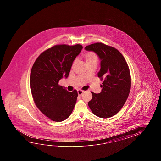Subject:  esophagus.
<instances>
[{
  "instance_id": "1",
  "label": "esophagus",
  "mask_w": 161,
  "mask_h": 161,
  "mask_svg": "<svg viewBox=\"0 0 161 161\" xmlns=\"http://www.w3.org/2000/svg\"><path fill=\"white\" fill-rule=\"evenodd\" d=\"M83 92H83V91H82V90H78V95H79V96H82Z\"/></svg>"
}]
</instances>
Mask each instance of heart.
I'll return each mask as SVG.
<instances>
[{"label":"heart","mask_w":161,"mask_h":161,"mask_svg":"<svg viewBox=\"0 0 161 161\" xmlns=\"http://www.w3.org/2000/svg\"><path fill=\"white\" fill-rule=\"evenodd\" d=\"M84 57H85L87 64H89L92 62H97V60H98L97 56L95 53L92 52H89L86 53L84 55ZM76 62V60L74 62V64Z\"/></svg>","instance_id":"obj_1"}]
</instances>
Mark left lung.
Instances as JSON below:
<instances>
[{
	"label": "left lung",
	"mask_w": 161,
	"mask_h": 161,
	"mask_svg": "<svg viewBox=\"0 0 161 161\" xmlns=\"http://www.w3.org/2000/svg\"><path fill=\"white\" fill-rule=\"evenodd\" d=\"M85 49L94 52L100 60L98 76L103 80L101 92H92L88 105L97 116L106 119L114 116L126 102L130 92V71L123 56L117 49L97 42L86 46Z\"/></svg>",
	"instance_id": "8db88e82"
}]
</instances>
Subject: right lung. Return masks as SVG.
I'll use <instances>...</instances> for the list:
<instances>
[{
  "label": "right lung",
  "instance_id": "right-lung-1",
  "mask_svg": "<svg viewBox=\"0 0 161 161\" xmlns=\"http://www.w3.org/2000/svg\"><path fill=\"white\" fill-rule=\"evenodd\" d=\"M81 45H55L40 55L31 70L30 86L34 103L51 120L63 121L72 113L77 91L69 92L58 81L68 78L72 63L82 51Z\"/></svg>",
  "mask_w": 161,
  "mask_h": 161
}]
</instances>
